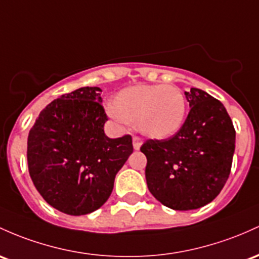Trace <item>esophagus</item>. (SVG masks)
I'll use <instances>...</instances> for the list:
<instances>
[{"label":"esophagus","mask_w":259,"mask_h":259,"mask_svg":"<svg viewBox=\"0 0 259 259\" xmlns=\"http://www.w3.org/2000/svg\"><path fill=\"white\" fill-rule=\"evenodd\" d=\"M143 145V139H140L139 136H134L133 138V146H134L135 150H139Z\"/></svg>","instance_id":"34e87169"}]
</instances>
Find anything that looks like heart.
I'll use <instances>...</instances> for the list:
<instances>
[{
	"label": "heart",
	"instance_id": "1",
	"mask_svg": "<svg viewBox=\"0 0 259 259\" xmlns=\"http://www.w3.org/2000/svg\"><path fill=\"white\" fill-rule=\"evenodd\" d=\"M108 113L118 123H136L141 134L162 140L180 132L187 115V99L171 84H136L121 90Z\"/></svg>",
	"mask_w": 259,
	"mask_h": 259
}]
</instances>
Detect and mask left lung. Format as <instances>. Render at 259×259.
<instances>
[{
    "instance_id": "1",
    "label": "left lung",
    "mask_w": 259,
    "mask_h": 259,
    "mask_svg": "<svg viewBox=\"0 0 259 259\" xmlns=\"http://www.w3.org/2000/svg\"><path fill=\"white\" fill-rule=\"evenodd\" d=\"M190 110L180 132L164 140H147V188L173 210L206 205L225 186L235 152L236 132L220 101L199 88L184 92Z\"/></svg>"
}]
</instances>
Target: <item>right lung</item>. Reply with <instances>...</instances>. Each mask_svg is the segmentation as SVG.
<instances>
[{
	"label": "right lung",
	"instance_id": "1",
	"mask_svg": "<svg viewBox=\"0 0 259 259\" xmlns=\"http://www.w3.org/2000/svg\"><path fill=\"white\" fill-rule=\"evenodd\" d=\"M99 87L54 99L28 135L27 160L36 190L67 215L90 214L112 194L116 173L133 153L130 135L109 139Z\"/></svg>",
	"mask_w": 259,
	"mask_h": 259
}]
</instances>
